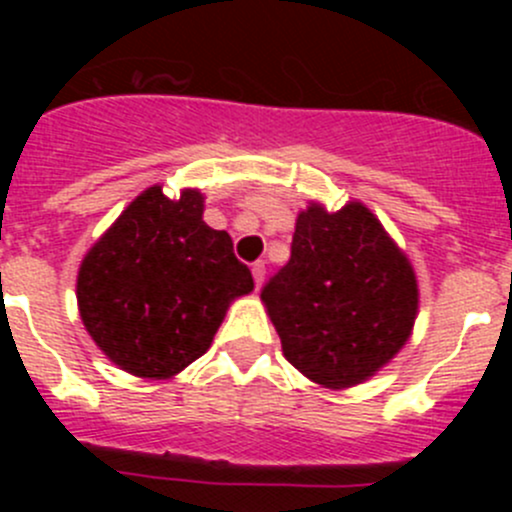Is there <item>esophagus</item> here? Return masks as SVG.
Masks as SVG:
<instances>
[{
	"instance_id": "34e87169",
	"label": "esophagus",
	"mask_w": 512,
	"mask_h": 512,
	"mask_svg": "<svg viewBox=\"0 0 512 512\" xmlns=\"http://www.w3.org/2000/svg\"><path fill=\"white\" fill-rule=\"evenodd\" d=\"M252 277H255V285L262 287V282H265V262L257 260L255 265H252Z\"/></svg>"
}]
</instances>
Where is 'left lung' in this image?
<instances>
[{
    "instance_id": "left-lung-1",
    "label": "left lung",
    "mask_w": 512,
    "mask_h": 512,
    "mask_svg": "<svg viewBox=\"0 0 512 512\" xmlns=\"http://www.w3.org/2000/svg\"><path fill=\"white\" fill-rule=\"evenodd\" d=\"M282 354L322 389H352L404 349L418 314L406 252L359 200L297 215L292 257L262 289Z\"/></svg>"
}]
</instances>
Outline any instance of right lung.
Masks as SVG:
<instances>
[{"mask_svg":"<svg viewBox=\"0 0 512 512\" xmlns=\"http://www.w3.org/2000/svg\"><path fill=\"white\" fill-rule=\"evenodd\" d=\"M205 195L143 190L91 245L76 277L86 332L118 369L173 379L213 344L227 309L255 289L225 230L203 220Z\"/></svg>","mask_w":512,"mask_h":512,"instance_id":"1","label":"right lung"}]
</instances>
